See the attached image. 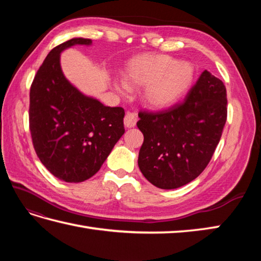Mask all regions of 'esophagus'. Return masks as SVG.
<instances>
[{"label":"esophagus","instance_id":"esophagus-1","mask_svg":"<svg viewBox=\"0 0 261 261\" xmlns=\"http://www.w3.org/2000/svg\"><path fill=\"white\" fill-rule=\"evenodd\" d=\"M123 121H124V125L126 127H134L138 121V116L135 112H130V111H127Z\"/></svg>","mask_w":261,"mask_h":261}]
</instances>
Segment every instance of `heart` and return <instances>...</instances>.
<instances>
[{"label":"heart","instance_id":"heart-1","mask_svg":"<svg viewBox=\"0 0 261 261\" xmlns=\"http://www.w3.org/2000/svg\"><path fill=\"white\" fill-rule=\"evenodd\" d=\"M126 80L134 86H145L146 102L154 108L174 103L193 80V70L186 63L166 55H145L131 59L125 68ZM115 90L127 94L131 86L123 80L114 81Z\"/></svg>","mask_w":261,"mask_h":261}]
</instances>
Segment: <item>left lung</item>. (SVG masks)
<instances>
[{
    "mask_svg": "<svg viewBox=\"0 0 261 261\" xmlns=\"http://www.w3.org/2000/svg\"><path fill=\"white\" fill-rule=\"evenodd\" d=\"M223 82L204 70L184 101L166 110L140 111L143 134L138 165L158 188L173 190L206 168L222 136L228 115Z\"/></svg>",
    "mask_w": 261,
    "mask_h": 261,
    "instance_id": "left-lung-1",
    "label": "left lung"
}]
</instances>
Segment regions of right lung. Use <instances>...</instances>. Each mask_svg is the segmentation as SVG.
Wrapping results in <instances>:
<instances>
[{
    "instance_id": "right-lung-1",
    "label": "right lung",
    "mask_w": 261,
    "mask_h": 261,
    "mask_svg": "<svg viewBox=\"0 0 261 261\" xmlns=\"http://www.w3.org/2000/svg\"><path fill=\"white\" fill-rule=\"evenodd\" d=\"M91 43V39L74 38L55 47L30 88L33 148L42 165L67 182L84 181L95 175L124 134V110L85 96L65 79L60 68L64 49Z\"/></svg>"
}]
</instances>
